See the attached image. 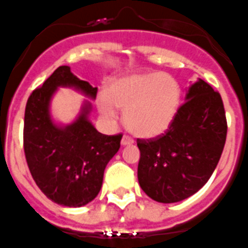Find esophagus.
<instances>
[{"mask_svg":"<svg viewBox=\"0 0 248 248\" xmlns=\"http://www.w3.org/2000/svg\"><path fill=\"white\" fill-rule=\"evenodd\" d=\"M133 142H134V140H133V138H131V136L124 135L122 138V145H123V146H126V145H131Z\"/></svg>","mask_w":248,"mask_h":248,"instance_id":"1","label":"esophagus"}]
</instances>
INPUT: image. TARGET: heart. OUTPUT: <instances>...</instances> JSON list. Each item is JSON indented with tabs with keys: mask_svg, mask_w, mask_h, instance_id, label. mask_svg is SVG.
Returning <instances> with one entry per match:
<instances>
[{
	"mask_svg": "<svg viewBox=\"0 0 248 248\" xmlns=\"http://www.w3.org/2000/svg\"><path fill=\"white\" fill-rule=\"evenodd\" d=\"M181 90L167 75L140 72L118 77L98 98L102 114L112 118L118 108L124 112L126 128L136 136L150 139L171 126L178 110Z\"/></svg>",
	"mask_w": 248,
	"mask_h": 248,
	"instance_id": "1",
	"label": "heart"
}]
</instances>
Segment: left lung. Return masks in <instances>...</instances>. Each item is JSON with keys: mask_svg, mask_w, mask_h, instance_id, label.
<instances>
[{"mask_svg": "<svg viewBox=\"0 0 248 248\" xmlns=\"http://www.w3.org/2000/svg\"><path fill=\"white\" fill-rule=\"evenodd\" d=\"M228 134L220 93L199 79L188 90L171 126L138 139L141 189L160 203H176L198 192L217 166Z\"/></svg>", "mask_w": 248, "mask_h": 248, "instance_id": "obj_1", "label": "left lung"}]
</instances>
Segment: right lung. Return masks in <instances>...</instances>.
Returning <instances> with one entry per match:
<instances>
[{
  "mask_svg": "<svg viewBox=\"0 0 248 248\" xmlns=\"http://www.w3.org/2000/svg\"><path fill=\"white\" fill-rule=\"evenodd\" d=\"M59 86H72L96 98L97 87L60 66L31 93L26 106L23 147L36 186L50 201L82 206L96 198L107 163L118 152L123 134L104 135L88 122L90 104L71 125L59 128L49 117V102Z\"/></svg>",
  "mask_w": 248,
  "mask_h": 248,
  "instance_id": "1",
  "label": "right lung"
}]
</instances>
